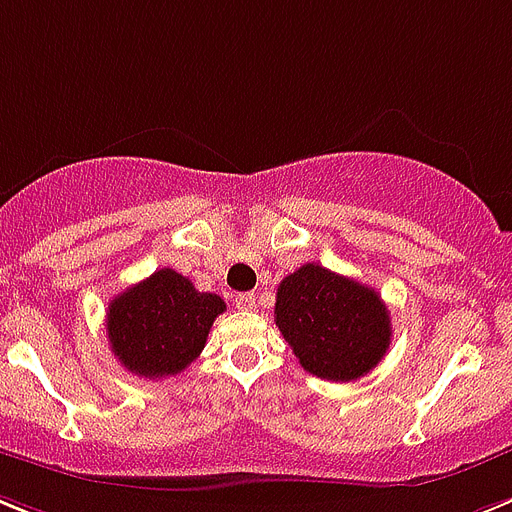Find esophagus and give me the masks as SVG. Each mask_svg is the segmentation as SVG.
I'll return each instance as SVG.
<instances>
[{
  "label": "esophagus",
  "mask_w": 512,
  "mask_h": 512,
  "mask_svg": "<svg viewBox=\"0 0 512 512\" xmlns=\"http://www.w3.org/2000/svg\"><path fill=\"white\" fill-rule=\"evenodd\" d=\"M236 309H242V312L255 309V294H236Z\"/></svg>",
  "instance_id": "obj_1"
}]
</instances>
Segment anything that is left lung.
Returning <instances> with one entry per match:
<instances>
[{"label":"left lung","mask_w":512,"mask_h":512,"mask_svg":"<svg viewBox=\"0 0 512 512\" xmlns=\"http://www.w3.org/2000/svg\"><path fill=\"white\" fill-rule=\"evenodd\" d=\"M276 325L309 375L359 380L390 349V312L375 289L307 263L276 294Z\"/></svg>","instance_id":"left-lung-1"}]
</instances>
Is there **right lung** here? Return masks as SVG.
I'll use <instances>...</instances> for the list:
<instances>
[{
  "label": "right lung",
  "instance_id": "right-lung-1",
  "mask_svg": "<svg viewBox=\"0 0 512 512\" xmlns=\"http://www.w3.org/2000/svg\"><path fill=\"white\" fill-rule=\"evenodd\" d=\"M223 309L221 296L200 294L190 278L161 268L111 299L106 312L111 351L127 372L145 380L179 375L205 349Z\"/></svg>",
  "mask_w": 512,
  "mask_h": 512
}]
</instances>
